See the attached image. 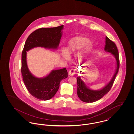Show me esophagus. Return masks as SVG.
I'll use <instances>...</instances> for the list:
<instances>
[{"instance_id":"34e87169","label":"esophagus","mask_w":134,"mask_h":134,"mask_svg":"<svg viewBox=\"0 0 134 134\" xmlns=\"http://www.w3.org/2000/svg\"><path fill=\"white\" fill-rule=\"evenodd\" d=\"M75 74V69H71L69 72V74L70 76H73Z\"/></svg>"}]
</instances>
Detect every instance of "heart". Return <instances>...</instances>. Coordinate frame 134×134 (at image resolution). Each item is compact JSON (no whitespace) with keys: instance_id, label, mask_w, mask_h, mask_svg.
Returning <instances> with one entry per match:
<instances>
[{"instance_id":"heart-1","label":"heart","mask_w":134,"mask_h":134,"mask_svg":"<svg viewBox=\"0 0 134 134\" xmlns=\"http://www.w3.org/2000/svg\"><path fill=\"white\" fill-rule=\"evenodd\" d=\"M87 40V38L82 37H77L71 38L68 42L66 52L63 51L62 55L63 57L68 59L69 58L68 54L71 55L74 52L81 48L85 44L86 49L89 50L92 46V43L89 40Z\"/></svg>"}]
</instances>
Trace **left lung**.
I'll list each match as a JSON object with an SVG mask.
<instances>
[{"label":"left lung","mask_w":134,"mask_h":134,"mask_svg":"<svg viewBox=\"0 0 134 134\" xmlns=\"http://www.w3.org/2000/svg\"><path fill=\"white\" fill-rule=\"evenodd\" d=\"M104 50L109 53H111L116 59V69L114 76L110 82L105 85L102 89L99 90H93L88 88L84 83L83 81L79 77H77V95L78 97L83 102H93L101 99L110 90L114 82L115 77L116 76L120 67L119 54L118 48L115 43L105 37V45Z\"/></svg>","instance_id":"obj_1"}]
</instances>
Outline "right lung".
Here are the masks:
<instances>
[{
    "label": "right lung",
    "mask_w": 134,
    "mask_h": 134,
    "mask_svg": "<svg viewBox=\"0 0 134 134\" xmlns=\"http://www.w3.org/2000/svg\"><path fill=\"white\" fill-rule=\"evenodd\" d=\"M63 25L55 27L40 28L36 30L26 40L21 54V72L24 82L29 92L35 98L47 100L55 95L62 79L68 77L66 68L53 70L46 77L38 78L33 76L26 63V51L35 47L57 49L62 37Z\"/></svg>",
    "instance_id": "obj_1"
}]
</instances>
